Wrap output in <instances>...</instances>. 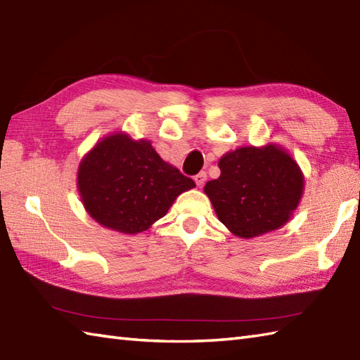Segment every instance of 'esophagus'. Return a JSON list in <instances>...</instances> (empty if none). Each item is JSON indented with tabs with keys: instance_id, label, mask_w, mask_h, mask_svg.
<instances>
[{
	"instance_id": "obj_1",
	"label": "esophagus",
	"mask_w": 360,
	"mask_h": 360,
	"mask_svg": "<svg viewBox=\"0 0 360 360\" xmlns=\"http://www.w3.org/2000/svg\"><path fill=\"white\" fill-rule=\"evenodd\" d=\"M193 179H195V182H196V186L201 187V186L204 184V182H205V179H207V173H205V172L198 173Z\"/></svg>"
}]
</instances>
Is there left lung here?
Here are the masks:
<instances>
[{"instance_id": "1", "label": "left lung", "mask_w": 360, "mask_h": 360, "mask_svg": "<svg viewBox=\"0 0 360 360\" xmlns=\"http://www.w3.org/2000/svg\"><path fill=\"white\" fill-rule=\"evenodd\" d=\"M218 179L204 193L218 219L240 238H255L285 226L302 200L300 167L277 143L240 147L221 156Z\"/></svg>"}]
</instances>
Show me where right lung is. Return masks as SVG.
<instances>
[{
    "label": "right lung",
    "mask_w": 360,
    "mask_h": 360,
    "mask_svg": "<svg viewBox=\"0 0 360 360\" xmlns=\"http://www.w3.org/2000/svg\"><path fill=\"white\" fill-rule=\"evenodd\" d=\"M195 182L165 162L147 139L105 136L82 158L77 190L98 224L120 233L147 231Z\"/></svg>",
    "instance_id": "add662e5"
}]
</instances>
